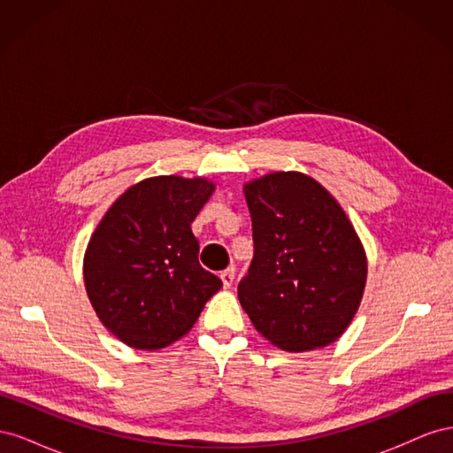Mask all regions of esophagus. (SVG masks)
<instances>
[{
    "label": "esophagus",
    "instance_id": "1",
    "mask_svg": "<svg viewBox=\"0 0 453 453\" xmlns=\"http://www.w3.org/2000/svg\"><path fill=\"white\" fill-rule=\"evenodd\" d=\"M234 268L232 266H228L226 270H223L221 272V281H223V285H225V289H230L232 287V283H234Z\"/></svg>",
    "mask_w": 453,
    "mask_h": 453
}]
</instances>
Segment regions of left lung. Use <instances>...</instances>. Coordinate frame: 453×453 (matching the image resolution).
I'll list each match as a JSON object with an SVG mask.
<instances>
[{
  "label": "left lung",
  "mask_w": 453,
  "mask_h": 453,
  "mask_svg": "<svg viewBox=\"0 0 453 453\" xmlns=\"http://www.w3.org/2000/svg\"><path fill=\"white\" fill-rule=\"evenodd\" d=\"M255 255L238 285L257 331L285 351L333 344L359 310L366 253L346 211L300 172H272L243 185Z\"/></svg>",
  "instance_id": "left-lung-1"
}]
</instances>
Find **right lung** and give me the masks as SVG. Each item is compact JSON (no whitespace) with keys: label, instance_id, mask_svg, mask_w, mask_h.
<instances>
[{"label":"right lung","instance_id":"add662e5","mask_svg":"<svg viewBox=\"0 0 453 453\" xmlns=\"http://www.w3.org/2000/svg\"><path fill=\"white\" fill-rule=\"evenodd\" d=\"M205 177L157 175L127 188L92 232L85 289L122 344L155 351L185 336L223 281L198 263L190 225L213 195Z\"/></svg>","mask_w":453,"mask_h":453}]
</instances>
